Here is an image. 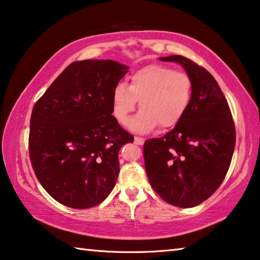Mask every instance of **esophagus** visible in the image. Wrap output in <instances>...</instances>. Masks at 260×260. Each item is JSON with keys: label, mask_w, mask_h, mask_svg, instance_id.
<instances>
[{"label": "esophagus", "mask_w": 260, "mask_h": 260, "mask_svg": "<svg viewBox=\"0 0 260 260\" xmlns=\"http://www.w3.org/2000/svg\"><path fill=\"white\" fill-rule=\"evenodd\" d=\"M134 143L138 144V146H142L144 143V139L143 138H139V136H135L134 138Z\"/></svg>", "instance_id": "34e87169"}]
</instances>
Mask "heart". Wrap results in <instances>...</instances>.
<instances>
[{
    "mask_svg": "<svg viewBox=\"0 0 260 260\" xmlns=\"http://www.w3.org/2000/svg\"><path fill=\"white\" fill-rule=\"evenodd\" d=\"M192 99V80L189 74L173 68L151 64L138 70L124 82L114 87L112 114L126 125L140 101L142 109L129 121L128 128L139 134L150 133L160 125L170 128L181 121Z\"/></svg>",
    "mask_w": 260,
    "mask_h": 260,
    "instance_id": "1",
    "label": "heart"
}]
</instances>
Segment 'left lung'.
Returning a JSON list of instances; mask_svg holds the SVG:
<instances>
[{"instance_id": "1", "label": "left lung", "mask_w": 260, "mask_h": 260, "mask_svg": "<svg viewBox=\"0 0 260 260\" xmlns=\"http://www.w3.org/2000/svg\"><path fill=\"white\" fill-rule=\"evenodd\" d=\"M159 59L182 65L192 80V99L172 131L144 142V166L162 200L192 208L213 195L226 177L235 148L234 120L225 95L204 68L179 55Z\"/></svg>"}]
</instances>
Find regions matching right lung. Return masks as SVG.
Wrapping results in <instances>:
<instances>
[{
  "instance_id": "obj_1",
  "label": "right lung",
  "mask_w": 260,
  "mask_h": 260,
  "mask_svg": "<svg viewBox=\"0 0 260 260\" xmlns=\"http://www.w3.org/2000/svg\"><path fill=\"white\" fill-rule=\"evenodd\" d=\"M127 70L110 59L73 61L34 104L29 159L58 203L89 209L112 191L118 152L134 140L112 116L113 89Z\"/></svg>"
}]
</instances>
